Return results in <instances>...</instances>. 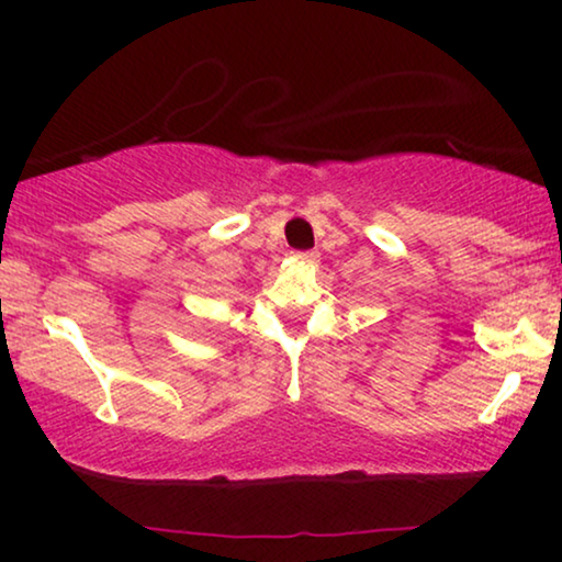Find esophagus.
Masks as SVG:
<instances>
[{"label": "esophagus", "mask_w": 562, "mask_h": 562, "mask_svg": "<svg viewBox=\"0 0 562 562\" xmlns=\"http://www.w3.org/2000/svg\"><path fill=\"white\" fill-rule=\"evenodd\" d=\"M296 258L299 260H317V250H299Z\"/></svg>", "instance_id": "34e87169"}]
</instances>
